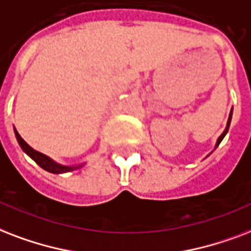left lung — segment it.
<instances>
[{
  "instance_id": "1",
  "label": "left lung",
  "mask_w": 251,
  "mask_h": 251,
  "mask_svg": "<svg viewBox=\"0 0 251 251\" xmlns=\"http://www.w3.org/2000/svg\"><path fill=\"white\" fill-rule=\"evenodd\" d=\"M232 115H233V108H232V110H230V114H229V118H228V123H226V127H225L224 132H223V133H221V135L219 136V139H217L216 145H215V149H216V148L219 147V144H220L221 141H223V139H224V137H225V135H226V133H228L229 126H230V122H232Z\"/></svg>"
}]
</instances>
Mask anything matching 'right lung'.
Returning a JSON list of instances; mask_svg holds the SVG:
<instances>
[{
    "label": "right lung",
    "mask_w": 251,
    "mask_h": 251,
    "mask_svg": "<svg viewBox=\"0 0 251 251\" xmlns=\"http://www.w3.org/2000/svg\"><path fill=\"white\" fill-rule=\"evenodd\" d=\"M14 133L15 137H17V141H18L19 147L22 148V151L26 153L27 156L32 158V160L36 162V164L40 166L42 169H44L46 172L52 173V174H63V173H68V172H73V170H78L85 165V162L78 165H61L59 162H56L51 158V157L46 156V154H43V153L38 152V151H35L34 148H31L28 144L25 141V140L21 137L17 129L14 127Z\"/></svg>",
    "instance_id": "right-lung-1"
}]
</instances>
